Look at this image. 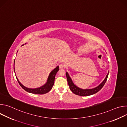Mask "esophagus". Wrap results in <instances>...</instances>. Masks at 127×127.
<instances>
[{"label": "esophagus", "instance_id": "1", "mask_svg": "<svg viewBox=\"0 0 127 127\" xmlns=\"http://www.w3.org/2000/svg\"><path fill=\"white\" fill-rule=\"evenodd\" d=\"M65 65L64 64H61L59 65V68H60V69H63V68H64L65 67Z\"/></svg>", "mask_w": 127, "mask_h": 127}]
</instances>
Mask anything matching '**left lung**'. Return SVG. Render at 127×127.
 I'll return each mask as SVG.
<instances>
[{"label": "left lung", "mask_w": 127, "mask_h": 127, "mask_svg": "<svg viewBox=\"0 0 127 127\" xmlns=\"http://www.w3.org/2000/svg\"><path fill=\"white\" fill-rule=\"evenodd\" d=\"M108 73H109V71H108V73L106 75V77L103 80V81L97 86L91 89H82L79 88L73 83V81H72L71 78L70 77L67 72H66V75L70 89L72 93L76 95L80 96H88L97 93L102 88V87L103 86V85H104L106 81Z\"/></svg>", "instance_id": "obj_1"}]
</instances>
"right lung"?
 <instances>
[{
    "label": "right lung",
    "instance_id": "obj_1",
    "mask_svg": "<svg viewBox=\"0 0 127 127\" xmlns=\"http://www.w3.org/2000/svg\"><path fill=\"white\" fill-rule=\"evenodd\" d=\"M26 43H25L26 44ZM22 45V46H23ZM14 62L15 60L14 61V71L15 74V69H14ZM59 71V66H57L55 69H53L51 72L50 73L49 75V76L48 77L46 83L44 84L43 86L38 87V88H30L28 87H26L24 85H23L19 81V80L17 79L16 76V79L17 80L18 82L19 83L20 85L21 86V87L25 90L26 92L33 94H37V95H44L45 94H47L49 92H50L53 86L54 85V81H55V78L56 73H57V72Z\"/></svg>",
    "mask_w": 127,
    "mask_h": 127
}]
</instances>
